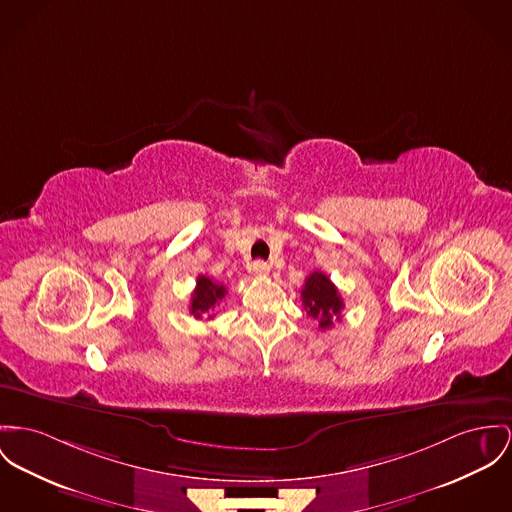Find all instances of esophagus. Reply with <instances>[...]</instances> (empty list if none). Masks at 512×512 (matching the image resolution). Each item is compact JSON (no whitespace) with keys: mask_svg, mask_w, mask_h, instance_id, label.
Here are the masks:
<instances>
[{"mask_svg":"<svg viewBox=\"0 0 512 512\" xmlns=\"http://www.w3.org/2000/svg\"><path fill=\"white\" fill-rule=\"evenodd\" d=\"M251 271L255 273L257 276H267L269 275V271H271V267H269V263H265V261H255L253 265H251Z\"/></svg>","mask_w":512,"mask_h":512,"instance_id":"34e87169","label":"esophagus"}]
</instances>
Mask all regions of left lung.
<instances>
[{"instance_id":"left-lung-1","label":"left lung","mask_w":512,"mask_h":512,"mask_svg":"<svg viewBox=\"0 0 512 512\" xmlns=\"http://www.w3.org/2000/svg\"><path fill=\"white\" fill-rule=\"evenodd\" d=\"M300 294H302V304L306 314L317 319L319 329L323 331L333 327V319H339L345 308L337 286L321 271H314L306 278Z\"/></svg>"}]
</instances>
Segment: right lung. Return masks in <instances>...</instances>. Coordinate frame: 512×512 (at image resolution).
Wrapping results in <instances>:
<instances>
[{
    "instance_id": "1",
    "label": "right lung",
    "mask_w": 512,
    "mask_h": 512,
    "mask_svg": "<svg viewBox=\"0 0 512 512\" xmlns=\"http://www.w3.org/2000/svg\"><path fill=\"white\" fill-rule=\"evenodd\" d=\"M226 286L220 282H214L210 276L200 275L197 278V288L191 296V314L200 319L202 315L212 319L214 314L212 310H216V306L222 302V298L226 296Z\"/></svg>"
}]
</instances>
